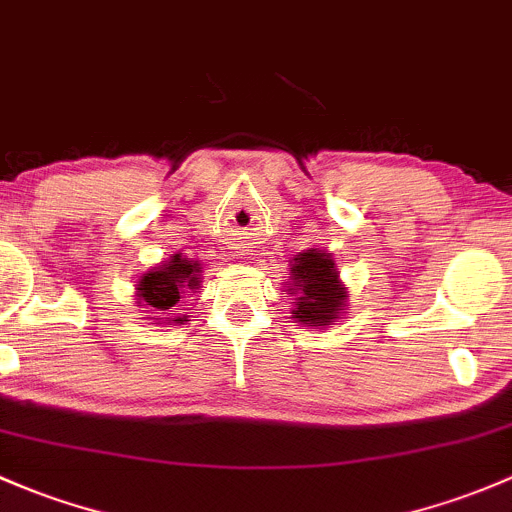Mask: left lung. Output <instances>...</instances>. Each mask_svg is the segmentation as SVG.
<instances>
[{
	"label": "left lung",
	"mask_w": 512,
	"mask_h": 512,
	"mask_svg": "<svg viewBox=\"0 0 512 512\" xmlns=\"http://www.w3.org/2000/svg\"><path fill=\"white\" fill-rule=\"evenodd\" d=\"M292 282L287 294H292V319L294 324L326 328L346 314L348 292L336 270V260L328 250L309 247L294 255V265L289 267Z\"/></svg>",
	"instance_id": "left-lung-1"
}]
</instances>
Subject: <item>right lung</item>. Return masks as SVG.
<instances>
[{"label":"right lung","mask_w":512,"mask_h":512,"mask_svg":"<svg viewBox=\"0 0 512 512\" xmlns=\"http://www.w3.org/2000/svg\"><path fill=\"white\" fill-rule=\"evenodd\" d=\"M203 267L196 260L176 252L169 260H161L157 267L142 272L134 284V299L139 309H147V319H154L161 326L186 324V314H176V306L184 294L196 292L201 287Z\"/></svg>","instance_id":"right-lung-1"}]
</instances>
